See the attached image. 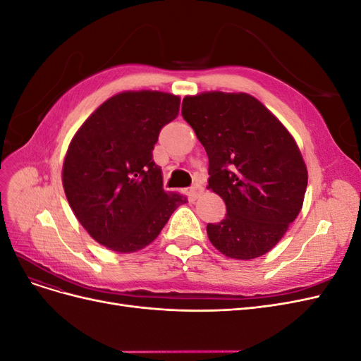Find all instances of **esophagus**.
<instances>
[{
  "label": "esophagus",
  "instance_id": "obj_1",
  "mask_svg": "<svg viewBox=\"0 0 361 361\" xmlns=\"http://www.w3.org/2000/svg\"><path fill=\"white\" fill-rule=\"evenodd\" d=\"M202 192H203V187H202V185H200V183H194L192 187H191V190H190L191 199H197Z\"/></svg>",
  "mask_w": 361,
  "mask_h": 361
}]
</instances>
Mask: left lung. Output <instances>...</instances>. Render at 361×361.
I'll list each match as a JSON object with an SVG mask.
<instances>
[{
	"label": "left lung",
	"mask_w": 361,
	"mask_h": 361,
	"mask_svg": "<svg viewBox=\"0 0 361 361\" xmlns=\"http://www.w3.org/2000/svg\"><path fill=\"white\" fill-rule=\"evenodd\" d=\"M182 117L209 158L207 188L226 203V218L207 224L227 257L267 255L300 214L307 167L289 130L247 93L204 92L182 101Z\"/></svg>",
	"instance_id": "left-lung-1"
}]
</instances>
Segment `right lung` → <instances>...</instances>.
<instances>
[{
    "label": "right lung",
    "mask_w": 361,
    "mask_h": 361,
    "mask_svg": "<svg viewBox=\"0 0 361 361\" xmlns=\"http://www.w3.org/2000/svg\"><path fill=\"white\" fill-rule=\"evenodd\" d=\"M171 93L123 92L105 101L71 141L63 188L75 216L96 243L134 253L155 241L187 197L162 188L152 159L159 130L179 114Z\"/></svg>",
    "instance_id": "right-lung-1"
}]
</instances>
